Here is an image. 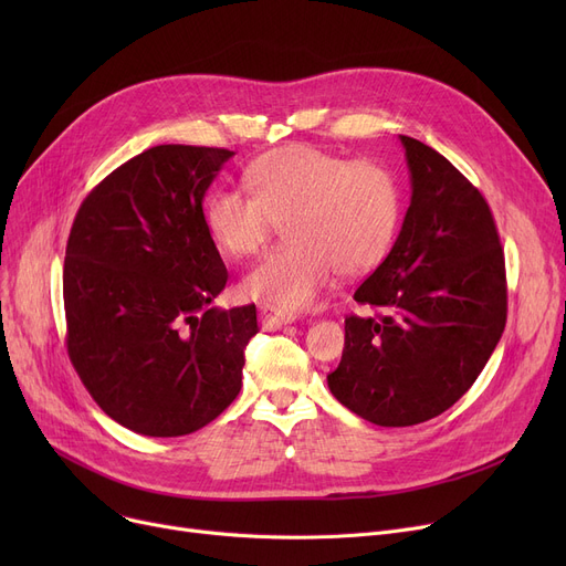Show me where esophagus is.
I'll list each match as a JSON object with an SVG mask.
<instances>
[{
  "mask_svg": "<svg viewBox=\"0 0 566 566\" xmlns=\"http://www.w3.org/2000/svg\"><path fill=\"white\" fill-rule=\"evenodd\" d=\"M259 321H261V325H263V331H280L282 325L293 323L295 316L289 314V312H282V310H277V307L263 305V307L259 310Z\"/></svg>",
  "mask_w": 566,
  "mask_h": 566,
  "instance_id": "1",
  "label": "esophagus"
}]
</instances>
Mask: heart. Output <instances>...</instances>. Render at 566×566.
I'll return each instance as SVG.
<instances>
[{
    "label": "heart",
    "mask_w": 566,
    "mask_h": 566,
    "mask_svg": "<svg viewBox=\"0 0 566 566\" xmlns=\"http://www.w3.org/2000/svg\"><path fill=\"white\" fill-rule=\"evenodd\" d=\"M245 188L208 195L203 222L235 259L256 254L284 222L289 243L265 252L241 282L248 298L282 312L312 307L337 271L346 277L374 271L403 218V190L390 167L307 144L256 158L245 169Z\"/></svg>",
    "instance_id": "b5f03b06"
}]
</instances>
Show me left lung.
I'll return each mask as SVG.
<instances>
[{
  "label": "left lung",
  "mask_w": 566,
  "mask_h": 566,
  "mask_svg": "<svg viewBox=\"0 0 566 566\" xmlns=\"http://www.w3.org/2000/svg\"><path fill=\"white\" fill-rule=\"evenodd\" d=\"M410 206L397 243L353 298L328 388L378 427L427 422L478 380L507 323L504 254L482 192L431 146L399 135Z\"/></svg>",
  "instance_id": "8db88e82"
}]
</instances>
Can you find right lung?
Listing matches in <instances>:
<instances>
[{"label":"right lung","instance_id":"add662e5","mask_svg":"<svg viewBox=\"0 0 566 566\" xmlns=\"http://www.w3.org/2000/svg\"><path fill=\"white\" fill-rule=\"evenodd\" d=\"M231 156L146 148L86 195L71 227L69 358L94 401L135 433H192L241 392L256 307H208L229 273L201 208Z\"/></svg>","mask_w":566,"mask_h":566}]
</instances>
